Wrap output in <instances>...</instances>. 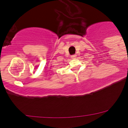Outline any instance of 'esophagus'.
<instances>
[{
	"label": "esophagus",
	"mask_w": 128,
	"mask_h": 128,
	"mask_svg": "<svg viewBox=\"0 0 128 128\" xmlns=\"http://www.w3.org/2000/svg\"><path fill=\"white\" fill-rule=\"evenodd\" d=\"M76 57H77V55L74 54V55H72V56H71V58H72V59H76Z\"/></svg>",
	"instance_id": "obj_1"
}]
</instances>
